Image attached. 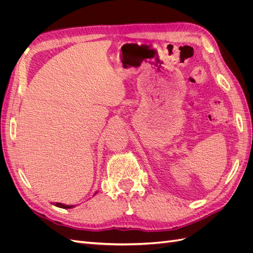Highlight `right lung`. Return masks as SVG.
Listing matches in <instances>:
<instances>
[{"mask_svg": "<svg viewBox=\"0 0 253 253\" xmlns=\"http://www.w3.org/2000/svg\"><path fill=\"white\" fill-rule=\"evenodd\" d=\"M55 206L59 207V208H63V209H70V208H73L74 206H68V205H63V204H60V203H56Z\"/></svg>", "mask_w": 253, "mask_h": 253, "instance_id": "right-lung-1", "label": "right lung"}]
</instances>
